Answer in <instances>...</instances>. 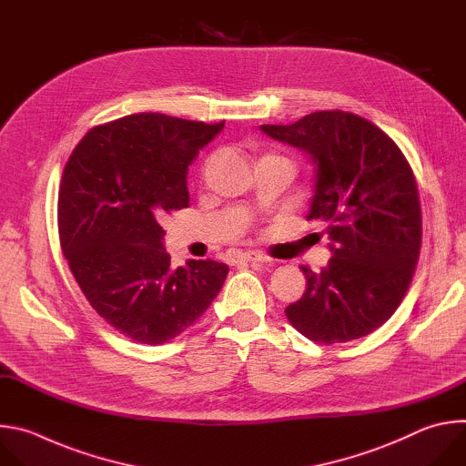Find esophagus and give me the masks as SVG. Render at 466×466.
I'll return each mask as SVG.
<instances>
[{
  "label": "esophagus",
  "instance_id": "34e87169",
  "mask_svg": "<svg viewBox=\"0 0 466 466\" xmlns=\"http://www.w3.org/2000/svg\"><path fill=\"white\" fill-rule=\"evenodd\" d=\"M264 257L257 251H240L233 257V262H262Z\"/></svg>",
  "mask_w": 466,
  "mask_h": 466
}]
</instances>
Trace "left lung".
<instances>
[{
	"label": "left lung",
	"instance_id": "1",
	"mask_svg": "<svg viewBox=\"0 0 466 466\" xmlns=\"http://www.w3.org/2000/svg\"><path fill=\"white\" fill-rule=\"evenodd\" d=\"M260 130L310 154L316 185L309 220L327 224L332 257L319 273L301 266L303 298L285 309L316 343H345L384 325L413 279L422 217L413 170L370 121L325 110Z\"/></svg>",
	"mask_w": 466,
	"mask_h": 466
}]
</instances>
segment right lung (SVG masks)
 I'll return each mask as SVG.
<instances>
[{"label": "right lung", "mask_w": 466, "mask_h": 466, "mask_svg": "<svg viewBox=\"0 0 466 466\" xmlns=\"http://www.w3.org/2000/svg\"><path fill=\"white\" fill-rule=\"evenodd\" d=\"M224 121L134 114L91 128L71 152L58 189V235L82 294L134 341L167 343L218 296L228 264L163 248V213L189 208L187 167Z\"/></svg>", "instance_id": "right-lung-1"}]
</instances>
